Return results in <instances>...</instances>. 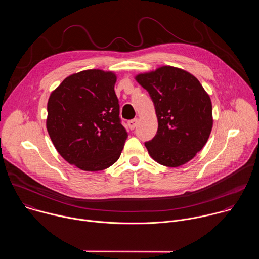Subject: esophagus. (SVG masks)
Returning <instances> with one entry per match:
<instances>
[{"label":"esophagus","instance_id":"34e87169","mask_svg":"<svg viewBox=\"0 0 259 259\" xmlns=\"http://www.w3.org/2000/svg\"><path fill=\"white\" fill-rule=\"evenodd\" d=\"M137 123H138V119L130 120V121H128V127H129L131 130H133V129L136 127Z\"/></svg>","mask_w":259,"mask_h":259}]
</instances>
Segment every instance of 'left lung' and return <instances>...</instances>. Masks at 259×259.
Listing matches in <instances>:
<instances>
[{
	"instance_id": "1",
	"label": "left lung",
	"mask_w": 259,
	"mask_h": 259,
	"mask_svg": "<svg viewBox=\"0 0 259 259\" xmlns=\"http://www.w3.org/2000/svg\"><path fill=\"white\" fill-rule=\"evenodd\" d=\"M135 80L155 104L158 131L144 143L159 164L179 167L206 144L213 126L212 103L199 80L189 71L164 65L139 73Z\"/></svg>"
}]
</instances>
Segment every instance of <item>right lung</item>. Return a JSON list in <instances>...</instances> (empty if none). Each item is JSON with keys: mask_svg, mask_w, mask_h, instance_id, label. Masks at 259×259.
I'll return each instance as SVG.
<instances>
[{"mask_svg": "<svg viewBox=\"0 0 259 259\" xmlns=\"http://www.w3.org/2000/svg\"><path fill=\"white\" fill-rule=\"evenodd\" d=\"M113 71L73 73L50 94L47 131L59 155L84 171L115 164L128 137L121 124Z\"/></svg>", "mask_w": 259, "mask_h": 259, "instance_id": "obj_1", "label": "right lung"}]
</instances>
